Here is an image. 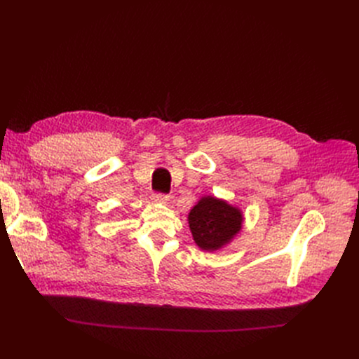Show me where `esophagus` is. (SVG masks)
Segmentation results:
<instances>
[{
    "label": "esophagus",
    "mask_w": 359,
    "mask_h": 359,
    "mask_svg": "<svg viewBox=\"0 0 359 359\" xmlns=\"http://www.w3.org/2000/svg\"><path fill=\"white\" fill-rule=\"evenodd\" d=\"M153 199H154V202H158V203H163V205H167L168 201H170V198L167 195H163V194H154Z\"/></svg>",
    "instance_id": "1"
}]
</instances>
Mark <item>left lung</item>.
<instances>
[{
    "label": "left lung",
    "instance_id": "left-lung-1",
    "mask_svg": "<svg viewBox=\"0 0 359 359\" xmlns=\"http://www.w3.org/2000/svg\"><path fill=\"white\" fill-rule=\"evenodd\" d=\"M243 212L237 206L215 196H202L187 215L196 246L215 252L227 246L241 231Z\"/></svg>",
    "mask_w": 359,
    "mask_h": 359
}]
</instances>
